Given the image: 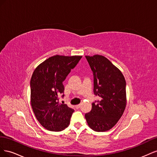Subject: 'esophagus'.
Returning a JSON list of instances; mask_svg holds the SVG:
<instances>
[{
	"instance_id": "esophagus-1",
	"label": "esophagus",
	"mask_w": 157,
	"mask_h": 157,
	"mask_svg": "<svg viewBox=\"0 0 157 157\" xmlns=\"http://www.w3.org/2000/svg\"><path fill=\"white\" fill-rule=\"evenodd\" d=\"M80 106H81V104H78V105H75V108L76 109H79L80 107Z\"/></svg>"
}]
</instances>
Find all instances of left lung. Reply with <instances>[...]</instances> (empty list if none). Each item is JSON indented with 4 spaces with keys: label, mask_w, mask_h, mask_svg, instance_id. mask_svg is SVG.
Here are the masks:
<instances>
[{
    "label": "left lung",
    "mask_w": 157,
    "mask_h": 157,
    "mask_svg": "<svg viewBox=\"0 0 157 157\" xmlns=\"http://www.w3.org/2000/svg\"><path fill=\"white\" fill-rule=\"evenodd\" d=\"M94 75V92L99 97L85 115L88 125L96 132H106L119 121L126 106L124 75L105 56H86Z\"/></svg>",
    "instance_id": "1"
}]
</instances>
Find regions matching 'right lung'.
<instances>
[{
	"label": "right lung",
	"instance_id": "1",
	"mask_svg": "<svg viewBox=\"0 0 157 157\" xmlns=\"http://www.w3.org/2000/svg\"><path fill=\"white\" fill-rule=\"evenodd\" d=\"M81 58L56 55L33 71L30 82L31 105L36 119L46 130L59 132L69 124L74 110L66 104L59 103V96L64 92V80Z\"/></svg>",
	"mask_w": 157,
	"mask_h": 157
}]
</instances>
